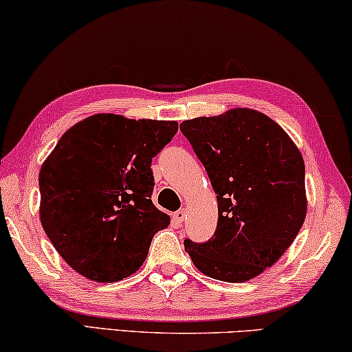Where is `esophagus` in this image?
I'll use <instances>...</instances> for the list:
<instances>
[{
  "instance_id": "obj_1",
  "label": "esophagus",
  "mask_w": 352,
  "mask_h": 352,
  "mask_svg": "<svg viewBox=\"0 0 352 352\" xmlns=\"http://www.w3.org/2000/svg\"><path fill=\"white\" fill-rule=\"evenodd\" d=\"M172 217H174V221L177 222V224H182L183 219H185V211L178 210L177 213H174V216H172Z\"/></svg>"
}]
</instances>
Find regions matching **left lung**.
Instances as JSON below:
<instances>
[{"mask_svg": "<svg viewBox=\"0 0 352 352\" xmlns=\"http://www.w3.org/2000/svg\"><path fill=\"white\" fill-rule=\"evenodd\" d=\"M180 130L210 177L219 214L214 235L186 238V252L205 276L250 280L280 258L304 224L302 155L274 120L248 108L185 120Z\"/></svg>", "mask_w": 352, "mask_h": 352, "instance_id": "left-lung-1", "label": "left lung"}]
</instances>
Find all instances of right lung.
<instances>
[{
	"mask_svg": "<svg viewBox=\"0 0 352 352\" xmlns=\"http://www.w3.org/2000/svg\"><path fill=\"white\" fill-rule=\"evenodd\" d=\"M174 120L96 114L56 144L38 174L41 222L58 254L96 282L142 266L170 217L152 202V158L172 141Z\"/></svg>",
	"mask_w": 352,
	"mask_h": 352,
	"instance_id": "1",
	"label": "right lung"
}]
</instances>
